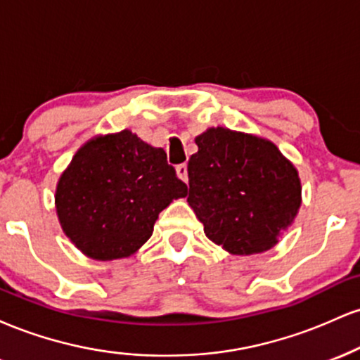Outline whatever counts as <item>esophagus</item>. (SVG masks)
<instances>
[{"label":"esophagus","mask_w":360,"mask_h":360,"mask_svg":"<svg viewBox=\"0 0 360 360\" xmlns=\"http://www.w3.org/2000/svg\"><path fill=\"white\" fill-rule=\"evenodd\" d=\"M176 172H177V177H179L181 181L188 183V166H186V164H179V166L176 167Z\"/></svg>","instance_id":"obj_1"}]
</instances>
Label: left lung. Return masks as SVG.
Listing matches in <instances>:
<instances>
[{"instance_id":"1","label":"left lung","mask_w":360,"mask_h":360,"mask_svg":"<svg viewBox=\"0 0 360 360\" xmlns=\"http://www.w3.org/2000/svg\"><path fill=\"white\" fill-rule=\"evenodd\" d=\"M188 162V203L210 240L235 255L272 249L301 206L298 171L274 143L208 128Z\"/></svg>"}]
</instances>
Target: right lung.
I'll return each mask as SVG.
<instances>
[{"label": "right lung", "instance_id": "add662e5", "mask_svg": "<svg viewBox=\"0 0 360 360\" xmlns=\"http://www.w3.org/2000/svg\"><path fill=\"white\" fill-rule=\"evenodd\" d=\"M186 194L164 148L122 130L91 139L76 152L57 184L56 210L82 254L113 260L135 254L159 213Z\"/></svg>", "mask_w": 360, "mask_h": 360}]
</instances>
